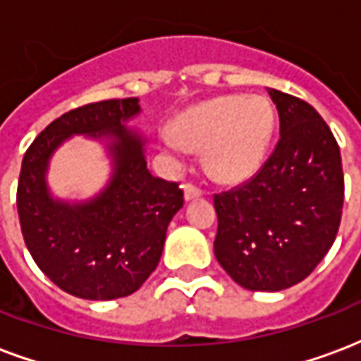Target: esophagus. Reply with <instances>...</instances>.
I'll list each match as a JSON object with an SVG mask.
<instances>
[{"label": "esophagus", "mask_w": 361, "mask_h": 361, "mask_svg": "<svg viewBox=\"0 0 361 361\" xmlns=\"http://www.w3.org/2000/svg\"><path fill=\"white\" fill-rule=\"evenodd\" d=\"M201 195H203V191L195 188L193 183H185L183 185V197H185V201H193V199H199Z\"/></svg>", "instance_id": "34e87169"}]
</instances>
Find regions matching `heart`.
<instances>
[{"mask_svg":"<svg viewBox=\"0 0 361 361\" xmlns=\"http://www.w3.org/2000/svg\"><path fill=\"white\" fill-rule=\"evenodd\" d=\"M274 121L265 96H220L178 114L162 147L173 157L203 150V164L214 180L240 183L263 164Z\"/></svg>","mask_w":361,"mask_h":361,"instance_id":"b5f03b06","label":"heart"}]
</instances>
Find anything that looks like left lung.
<instances>
[{
	"instance_id": "left-lung-1",
	"label": "left lung",
	"mask_w": 361,
	"mask_h": 361,
	"mask_svg": "<svg viewBox=\"0 0 361 361\" xmlns=\"http://www.w3.org/2000/svg\"><path fill=\"white\" fill-rule=\"evenodd\" d=\"M280 118L276 149L250 181L214 195L220 267L247 290L279 292L302 282L341 226V149L317 110L269 90Z\"/></svg>"
}]
</instances>
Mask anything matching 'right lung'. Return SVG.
<instances>
[{
	"label": "right lung",
	"mask_w": 361,
	"mask_h": 361,
	"mask_svg": "<svg viewBox=\"0 0 361 361\" xmlns=\"http://www.w3.org/2000/svg\"><path fill=\"white\" fill-rule=\"evenodd\" d=\"M139 114V98L75 108L54 119L23 158L17 209L25 243L56 286L82 300L137 292L157 269L168 224L183 207L178 183L149 172L147 137L127 127ZM73 134L102 140L112 158L106 188L79 204L56 200L45 181L51 154Z\"/></svg>",
	"instance_id": "right-lung-1"
}]
</instances>
